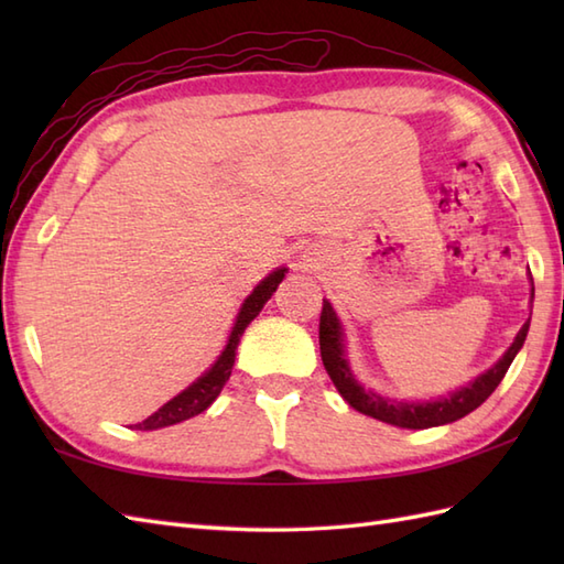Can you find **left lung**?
Segmentation results:
<instances>
[{"instance_id":"obj_1","label":"left lung","mask_w":564,"mask_h":564,"mask_svg":"<svg viewBox=\"0 0 564 564\" xmlns=\"http://www.w3.org/2000/svg\"><path fill=\"white\" fill-rule=\"evenodd\" d=\"M531 303H533V279H531ZM531 319H525V325L519 329L517 339L505 351L499 361L485 370V373L477 376L467 386L448 392L446 398L438 400H392L382 398V394L366 390L361 382L356 380L354 370L349 366V358H346V334L341 319L334 313L329 301H322V315H319V354L322 364H325L327 373L334 382V388L339 390L341 398L349 402L356 412L366 416H373L378 422H386L400 429H431L441 424L458 422L465 414L477 410L489 394L497 390L501 378L507 376L513 358L521 351L525 341V334H529Z\"/></svg>"}]
</instances>
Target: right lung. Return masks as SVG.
Masks as SVG:
<instances>
[{
	"label": "right lung",
	"mask_w": 564,
	"mask_h": 564,
	"mask_svg": "<svg viewBox=\"0 0 564 564\" xmlns=\"http://www.w3.org/2000/svg\"><path fill=\"white\" fill-rule=\"evenodd\" d=\"M285 273H289V269H285V267L271 271L267 279L259 281L257 289L245 297V303H242V307H239V313L235 317V325L230 329V337H227L220 356L215 358L206 373L191 382V386L178 392L176 398H172L170 402L162 404L158 412L150 414L148 419H142L140 424H133L130 429L154 431V429H164V426H172V424H178V422H186V419L206 412L208 406L215 402V398L220 394L225 382L230 380L239 337H242L245 329L249 327V322L261 313V307L267 305L269 297L275 293V289H279V283L283 281Z\"/></svg>",
	"instance_id": "1"
}]
</instances>
